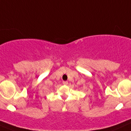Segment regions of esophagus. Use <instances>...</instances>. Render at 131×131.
<instances>
[{"instance_id":"obj_1","label":"esophagus","mask_w":131,"mask_h":131,"mask_svg":"<svg viewBox=\"0 0 131 131\" xmlns=\"http://www.w3.org/2000/svg\"><path fill=\"white\" fill-rule=\"evenodd\" d=\"M63 84H64V85H68V82L67 81H63Z\"/></svg>"}]
</instances>
